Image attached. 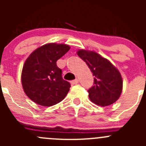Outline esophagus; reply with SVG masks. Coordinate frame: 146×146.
Wrapping results in <instances>:
<instances>
[{
    "instance_id": "esophagus-1",
    "label": "esophagus",
    "mask_w": 146,
    "mask_h": 146,
    "mask_svg": "<svg viewBox=\"0 0 146 146\" xmlns=\"http://www.w3.org/2000/svg\"><path fill=\"white\" fill-rule=\"evenodd\" d=\"M78 81H79V80H78V78H76V79H75V80H72V81L70 82H71V84H72V85H76V84H78Z\"/></svg>"
}]
</instances>
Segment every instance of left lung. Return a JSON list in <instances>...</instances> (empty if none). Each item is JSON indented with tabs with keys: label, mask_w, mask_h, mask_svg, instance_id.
I'll use <instances>...</instances> for the list:
<instances>
[{
	"label": "left lung",
	"mask_w": 146,
	"mask_h": 146,
	"mask_svg": "<svg viewBox=\"0 0 146 146\" xmlns=\"http://www.w3.org/2000/svg\"><path fill=\"white\" fill-rule=\"evenodd\" d=\"M78 55L86 63L94 76L93 85L88 90L90 100L102 107L115 102L120 97L123 86L119 70L94 51L80 50Z\"/></svg>",
	"instance_id": "left-lung-1"
}]
</instances>
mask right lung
I'll return each instance as SVG.
<instances>
[{
  "instance_id": "right-lung-1",
  "label": "right lung",
  "mask_w": 146,
  "mask_h": 146,
  "mask_svg": "<svg viewBox=\"0 0 146 146\" xmlns=\"http://www.w3.org/2000/svg\"><path fill=\"white\" fill-rule=\"evenodd\" d=\"M70 49L66 44H48L39 47L26 60L22 84L27 96L42 106L54 105L64 99L70 88L62 78L56 61Z\"/></svg>"
}]
</instances>
